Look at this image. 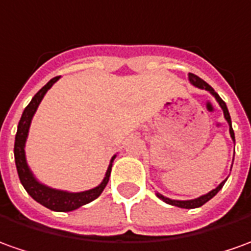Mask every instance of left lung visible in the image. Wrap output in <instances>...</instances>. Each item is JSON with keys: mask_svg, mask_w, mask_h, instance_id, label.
<instances>
[{"mask_svg": "<svg viewBox=\"0 0 251 251\" xmlns=\"http://www.w3.org/2000/svg\"><path fill=\"white\" fill-rule=\"evenodd\" d=\"M188 76H190V81H191V83L194 85V86L201 88V89L209 90L211 95L216 97V100L219 101L220 107H221V108H223V111H224V117H226V122H228V125H229V133H231V137H232V140L235 141V134H233L232 124H231V117H229V112H228V108H226V104L224 103V100H223V99H221V97H220L219 95L214 92V89L211 88L209 83L204 82L202 78H199V76L195 75V74H191V73ZM224 183H226V181H223V183L220 184L216 190L210 191L209 194L202 195V197L197 198V199H192V201H175V199H169V198H165L163 195H161V194H156V195H158V198H161L163 202H166V203H169V204H173V206H177V207H183V209H195V207H201V206L206 203L207 201H210L211 198L214 197V195H216V194H217V192H219V191L223 188Z\"/></svg>", "mask_w": 251, "mask_h": 251, "instance_id": "1", "label": "left lung"}]
</instances>
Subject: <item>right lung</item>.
Listing matches in <instances>:
<instances>
[{"instance_id":"obj_1","label":"right lung","mask_w":251,"mask_h":251,"mask_svg":"<svg viewBox=\"0 0 251 251\" xmlns=\"http://www.w3.org/2000/svg\"><path fill=\"white\" fill-rule=\"evenodd\" d=\"M60 76H54L52 78L49 82L40 89L35 96L32 97V100L30 104L25 108V111L22 114V118L19 121L18 125V133H16V137H15V162H16V169H18L19 178H20V183L23 184L25 190L27 191V194L37 201L38 203L42 206H45L48 209L54 211H71L75 210L78 207H81L83 204L89 203L92 201H95L97 198L100 197V194L103 192L105 188V185L110 180V175H111V166L112 161L115 158V155L112 156L111 163L107 169V173L105 177L101 181L100 185H97L96 188L89 191H83V192H66V191H59V190H52L44 184H40L34 176L30 172V169L27 166V162H25V139H27V134H28V127L31 124L32 115L35 114L38 105H40L42 97L45 96L48 90L50 89V86L53 85Z\"/></svg>"}]
</instances>
